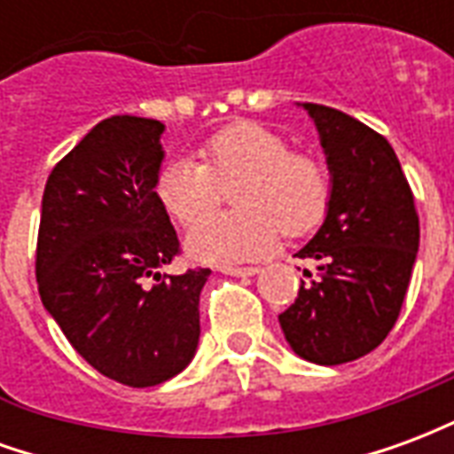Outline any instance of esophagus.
<instances>
[{
    "mask_svg": "<svg viewBox=\"0 0 454 454\" xmlns=\"http://www.w3.org/2000/svg\"><path fill=\"white\" fill-rule=\"evenodd\" d=\"M221 272H223V275H233V277H253L260 272V267H223Z\"/></svg>",
    "mask_w": 454,
    "mask_h": 454,
    "instance_id": "34e87169",
    "label": "esophagus"
}]
</instances>
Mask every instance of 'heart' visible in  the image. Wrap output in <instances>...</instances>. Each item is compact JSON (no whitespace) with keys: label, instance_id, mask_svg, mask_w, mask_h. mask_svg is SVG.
<instances>
[{"label":"heart","instance_id":"b5f03b06","mask_svg":"<svg viewBox=\"0 0 454 454\" xmlns=\"http://www.w3.org/2000/svg\"><path fill=\"white\" fill-rule=\"evenodd\" d=\"M199 158L172 160L155 179L160 207L182 226L194 223L215 206L220 187L232 184L231 215L201 219L184 247L192 260L233 265L270 253L279 231L301 238L321 226L331 207V168L314 153L292 150L279 130L262 123L226 126L199 148Z\"/></svg>","mask_w":454,"mask_h":454}]
</instances>
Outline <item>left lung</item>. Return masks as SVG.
<instances>
[{"label":"left lung","instance_id":"1","mask_svg":"<svg viewBox=\"0 0 454 454\" xmlns=\"http://www.w3.org/2000/svg\"><path fill=\"white\" fill-rule=\"evenodd\" d=\"M333 177L331 207L296 257L304 270L296 301L279 325L292 350L316 364L372 352L399 318L419 253V214L389 140L348 114L304 104Z\"/></svg>","mask_w":454,"mask_h":454}]
</instances>
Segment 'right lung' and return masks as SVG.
Listing matches in <instances>:
<instances>
[{
  "label": "right lung",
  "instance_id": "obj_1",
  "mask_svg": "<svg viewBox=\"0 0 454 454\" xmlns=\"http://www.w3.org/2000/svg\"><path fill=\"white\" fill-rule=\"evenodd\" d=\"M155 119L99 121L51 172L35 279L74 350L126 387H155L199 345V294L211 270L168 275L179 240L155 197L165 150Z\"/></svg>",
  "mask_w": 454,
  "mask_h": 454
}]
</instances>
